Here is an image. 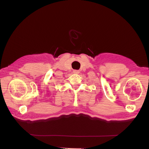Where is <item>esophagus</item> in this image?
I'll use <instances>...</instances> for the list:
<instances>
[{
	"label": "esophagus",
	"mask_w": 149,
	"mask_h": 149,
	"mask_svg": "<svg viewBox=\"0 0 149 149\" xmlns=\"http://www.w3.org/2000/svg\"><path fill=\"white\" fill-rule=\"evenodd\" d=\"M73 73H74V74H79V70H74L73 71Z\"/></svg>",
	"instance_id": "esophagus-1"
}]
</instances>
